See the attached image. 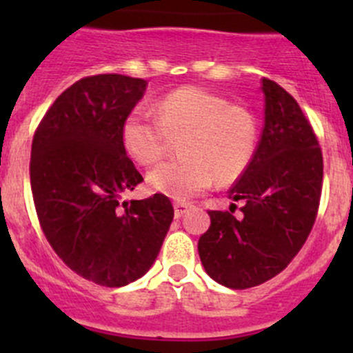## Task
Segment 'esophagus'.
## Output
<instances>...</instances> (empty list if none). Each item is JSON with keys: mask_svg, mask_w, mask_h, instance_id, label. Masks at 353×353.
I'll use <instances>...</instances> for the list:
<instances>
[{"mask_svg": "<svg viewBox=\"0 0 353 353\" xmlns=\"http://www.w3.org/2000/svg\"><path fill=\"white\" fill-rule=\"evenodd\" d=\"M191 210V205L190 203H184V201H176L174 203V215L179 219V216H183L184 213H188Z\"/></svg>", "mask_w": 353, "mask_h": 353, "instance_id": "34e87169", "label": "esophagus"}]
</instances>
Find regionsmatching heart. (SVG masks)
<instances>
[{
	"instance_id": "obj_1",
	"label": "heart",
	"mask_w": 353,
	"mask_h": 353,
	"mask_svg": "<svg viewBox=\"0 0 353 353\" xmlns=\"http://www.w3.org/2000/svg\"><path fill=\"white\" fill-rule=\"evenodd\" d=\"M157 117L133 109L121 130L124 150L143 165L155 163L167 150L170 137L183 133L181 157L157 165L148 184L159 193L188 199L216 181L234 183L254 154L256 130L244 109L198 87L169 92L155 104Z\"/></svg>"
}]
</instances>
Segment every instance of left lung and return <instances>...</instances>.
<instances>
[{"label":"left lung","instance_id":"left-lung-1","mask_svg":"<svg viewBox=\"0 0 353 353\" xmlns=\"http://www.w3.org/2000/svg\"><path fill=\"white\" fill-rule=\"evenodd\" d=\"M265 124L251 162L229 190L243 216L210 210L199 237L205 272L220 285H261L287 268L307 239L323 188V154L297 101L261 78ZM234 205V203H232ZM236 208V205H234Z\"/></svg>","mask_w":353,"mask_h":353}]
</instances>
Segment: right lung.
I'll return each instance as SVG.
<instances>
[{
  "mask_svg": "<svg viewBox=\"0 0 353 353\" xmlns=\"http://www.w3.org/2000/svg\"><path fill=\"white\" fill-rule=\"evenodd\" d=\"M147 90L124 74L85 77L66 88L32 140L35 212L56 254L83 279L123 287L150 270L174 208L165 194L123 201L143 181L121 130Z\"/></svg>",
  "mask_w": 353,
  "mask_h": 353,
  "instance_id": "right-lung-1",
  "label": "right lung"
}]
</instances>
